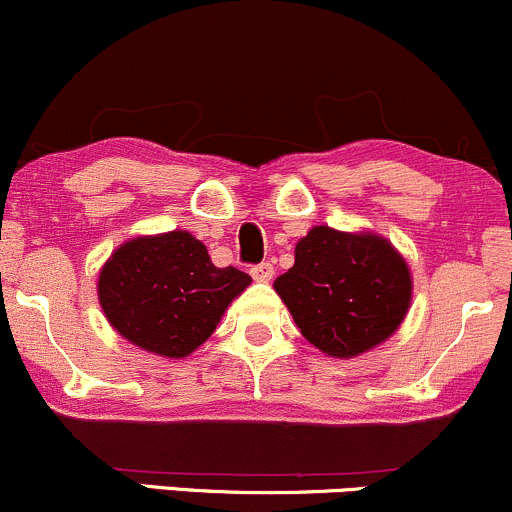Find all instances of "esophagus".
I'll use <instances>...</instances> for the list:
<instances>
[{"instance_id":"34e87169","label":"esophagus","mask_w":512,"mask_h":512,"mask_svg":"<svg viewBox=\"0 0 512 512\" xmlns=\"http://www.w3.org/2000/svg\"><path fill=\"white\" fill-rule=\"evenodd\" d=\"M250 274L257 279V282H270L274 277V265L272 262H260V265L252 267Z\"/></svg>"}]
</instances>
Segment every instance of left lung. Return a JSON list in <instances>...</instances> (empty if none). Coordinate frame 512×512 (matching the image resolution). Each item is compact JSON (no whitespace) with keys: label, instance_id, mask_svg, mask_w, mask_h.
Returning <instances> with one entry per match:
<instances>
[{"label":"left lung","instance_id":"1","mask_svg":"<svg viewBox=\"0 0 512 512\" xmlns=\"http://www.w3.org/2000/svg\"><path fill=\"white\" fill-rule=\"evenodd\" d=\"M301 336L333 358L378 346L395 333L412 299L405 260L378 235L316 225L297 242L294 267L274 279Z\"/></svg>","mask_w":512,"mask_h":512}]
</instances>
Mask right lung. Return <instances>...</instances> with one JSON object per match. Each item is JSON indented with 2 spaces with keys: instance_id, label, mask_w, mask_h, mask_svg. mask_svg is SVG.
Segmentation results:
<instances>
[{
  "instance_id": "add662e5",
  "label": "right lung",
  "mask_w": 512,
  "mask_h": 512,
  "mask_svg": "<svg viewBox=\"0 0 512 512\" xmlns=\"http://www.w3.org/2000/svg\"><path fill=\"white\" fill-rule=\"evenodd\" d=\"M250 274L215 267L186 230L134 238L102 267L98 297L107 321L134 346L184 358L215 331Z\"/></svg>"
}]
</instances>
